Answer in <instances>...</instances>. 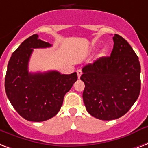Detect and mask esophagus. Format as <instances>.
Here are the masks:
<instances>
[{"label":"esophagus","mask_w":148,"mask_h":148,"mask_svg":"<svg viewBox=\"0 0 148 148\" xmlns=\"http://www.w3.org/2000/svg\"><path fill=\"white\" fill-rule=\"evenodd\" d=\"M82 70H81V69H78V70H77V75H78V78H79V79L80 76L82 75Z\"/></svg>","instance_id":"esophagus-1"}]
</instances>
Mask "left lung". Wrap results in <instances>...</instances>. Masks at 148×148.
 I'll return each instance as SVG.
<instances>
[{
    "label": "left lung",
    "mask_w": 148,
    "mask_h": 148,
    "mask_svg": "<svg viewBox=\"0 0 148 148\" xmlns=\"http://www.w3.org/2000/svg\"><path fill=\"white\" fill-rule=\"evenodd\" d=\"M110 56L101 57L82 68V98L92 116L111 121L127 113L139 97L140 65L132 47L114 35Z\"/></svg>",
    "instance_id": "1"
}]
</instances>
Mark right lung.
<instances>
[{"label": "right lung", "instance_id": "add662e5", "mask_svg": "<svg viewBox=\"0 0 148 148\" xmlns=\"http://www.w3.org/2000/svg\"><path fill=\"white\" fill-rule=\"evenodd\" d=\"M51 45L33 35L12 53L5 76V91L11 105L25 120L42 122L60 110L65 95L77 80V74H61L58 71L32 73L28 62L33 49Z\"/></svg>", "mask_w": 148, "mask_h": 148}]
</instances>
